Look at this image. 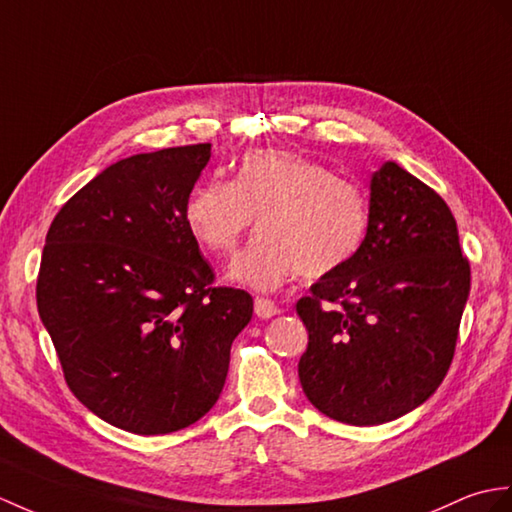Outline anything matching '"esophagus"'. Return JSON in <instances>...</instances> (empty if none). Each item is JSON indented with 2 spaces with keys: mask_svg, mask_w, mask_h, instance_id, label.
I'll return each instance as SVG.
<instances>
[{
  "mask_svg": "<svg viewBox=\"0 0 512 512\" xmlns=\"http://www.w3.org/2000/svg\"><path fill=\"white\" fill-rule=\"evenodd\" d=\"M255 314L259 318H272V316L279 314V307L275 305V301L264 299V296H257V299H255Z\"/></svg>",
  "mask_w": 512,
  "mask_h": 512,
  "instance_id": "esophagus-1",
  "label": "esophagus"
}]
</instances>
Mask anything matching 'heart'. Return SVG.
I'll list each match as a JSON object with an SVG mask.
<instances>
[{
    "instance_id": "obj_1",
    "label": "heart",
    "mask_w": 512,
    "mask_h": 512,
    "mask_svg": "<svg viewBox=\"0 0 512 512\" xmlns=\"http://www.w3.org/2000/svg\"><path fill=\"white\" fill-rule=\"evenodd\" d=\"M255 218L261 233L235 257L229 277L275 290L299 272L320 279L347 266L364 242L368 198L323 163L257 150L242 159L235 181L211 176L185 205L189 231L218 257L235 251Z\"/></svg>"
}]
</instances>
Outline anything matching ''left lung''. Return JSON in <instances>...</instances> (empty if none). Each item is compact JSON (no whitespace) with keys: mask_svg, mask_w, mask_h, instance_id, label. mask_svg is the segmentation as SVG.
Instances as JSON below:
<instances>
[{"mask_svg":"<svg viewBox=\"0 0 512 512\" xmlns=\"http://www.w3.org/2000/svg\"><path fill=\"white\" fill-rule=\"evenodd\" d=\"M471 288L447 202L397 163L371 178L368 229L347 266L296 303L303 392L329 419L379 425L414 410L454 360Z\"/></svg>","mask_w":512,"mask_h":512,"instance_id":"left-lung-1","label":"left lung"}]
</instances>
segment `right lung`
<instances>
[{
    "label": "right lung",
    "instance_id": "1",
    "mask_svg": "<svg viewBox=\"0 0 512 512\" xmlns=\"http://www.w3.org/2000/svg\"><path fill=\"white\" fill-rule=\"evenodd\" d=\"M211 144L109 165L71 196L45 237L37 307L69 390L120 430L154 436L218 401L253 296L213 285L185 222Z\"/></svg>",
    "mask_w": 512,
    "mask_h": 512
}]
</instances>
